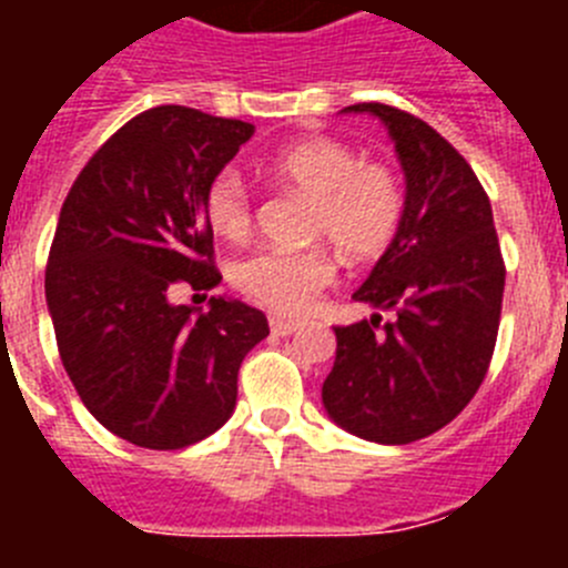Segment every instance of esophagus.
<instances>
[{"instance_id": "34e87169", "label": "esophagus", "mask_w": 568, "mask_h": 568, "mask_svg": "<svg viewBox=\"0 0 568 568\" xmlns=\"http://www.w3.org/2000/svg\"><path fill=\"white\" fill-rule=\"evenodd\" d=\"M301 327H304L301 321H287V318H273V321H270V329H273V335H281V338H287V335L298 333Z\"/></svg>"}]
</instances>
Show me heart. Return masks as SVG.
I'll return each mask as SVG.
<instances>
[{
	"instance_id": "obj_1",
	"label": "heart",
	"mask_w": 568,
	"mask_h": 568,
	"mask_svg": "<svg viewBox=\"0 0 568 568\" xmlns=\"http://www.w3.org/2000/svg\"><path fill=\"white\" fill-rule=\"evenodd\" d=\"M270 173L307 195L310 235L329 239L346 258L366 261L384 253L404 222L406 193L393 164L364 162L355 148L315 135L287 144L270 159ZM204 219L215 235L239 241L253 227V204L239 170L224 168L204 190ZM335 278L327 247L258 250L241 258L233 281L241 295L273 313H304Z\"/></svg>"
}]
</instances>
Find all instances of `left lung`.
Wrapping results in <instances>:
<instances>
[{"label":"left lung","instance_id":"8db88e82","mask_svg":"<svg viewBox=\"0 0 568 568\" xmlns=\"http://www.w3.org/2000/svg\"><path fill=\"white\" fill-rule=\"evenodd\" d=\"M406 175L398 235L355 301L393 313L335 327L333 373L321 386L329 418L364 440L413 444L475 398L498 341L506 267L491 204L464 155L418 115L381 102Z\"/></svg>","mask_w":568,"mask_h":568}]
</instances>
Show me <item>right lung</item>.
Returning a JSON list of instances; mask_svg holds the SVG:
<instances>
[{"instance_id": "add662e5", "label": "right lung", "mask_w": 568, "mask_h": 568, "mask_svg": "<svg viewBox=\"0 0 568 568\" xmlns=\"http://www.w3.org/2000/svg\"><path fill=\"white\" fill-rule=\"evenodd\" d=\"M253 124L182 104L115 130L70 187L44 270L64 373L90 415L144 449H184L233 415L239 366L267 315L235 298L170 304L173 284L213 290L210 179Z\"/></svg>"}]
</instances>
